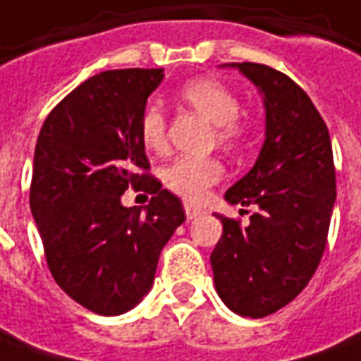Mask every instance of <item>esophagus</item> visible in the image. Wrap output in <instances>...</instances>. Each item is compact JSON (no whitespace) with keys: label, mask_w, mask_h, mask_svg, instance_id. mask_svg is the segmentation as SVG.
<instances>
[{"label":"esophagus","mask_w":361,"mask_h":361,"mask_svg":"<svg viewBox=\"0 0 361 361\" xmlns=\"http://www.w3.org/2000/svg\"><path fill=\"white\" fill-rule=\"evenodd\" d=\"M185 212H186V218H188V220H195L196 216H202V214H204V210H202L200 206L188 204V202H186V204H185Z\"/></svg>","instance_id":"esophagus-1"}]
</instances>
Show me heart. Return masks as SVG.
<instances>
[{"mask_svg":"<svg viewBox=\"0 0 361 361\" xmlns=\"http://www.w3.org/2000/svg\"><path fill=\"white\" fill-rule=\"evenodd\" d=\"M180 100L216 123V139L226 147H240L247 129L240 119V100L226 84L214 78L186 82L178 92ZM139 139L147 151H163L166 145V121L157 106H147L139 118ZM224 176L218 159L178 157L161 171L163 185L190 202H200Z\"/></svg>","mask_w":361,"mask_h":361,"instance_id":"1","label":"heart"}]
</instances>
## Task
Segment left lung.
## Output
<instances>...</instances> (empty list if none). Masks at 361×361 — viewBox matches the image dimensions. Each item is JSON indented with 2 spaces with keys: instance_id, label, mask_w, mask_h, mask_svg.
I'll return each instance as SVG.
<instances>
[{
  "instance_id": "1",
  "label": "left lung",
  "mask_w": 361,
  "mask_h": 361,
  "mask_svg": "<svg viewBox=\"0 0 361 361\" xmlns=\"http://www.w3.org/2000/svg\"><path fill=\"white\" fill-rule=\"evenodd\" d=\"M232 66L259 88L267 126L257 163L226 192L228 202L255 212L245 228L218 216L224 232L210 261L226 307L263 318L289 305L322 259L336 169L326 123L297 82L257 62Z\"/></svg>"
}]
</instances>
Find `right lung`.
Listing matches in <instances>:
<instances>
[{"mask_svg":"<svg viewBox=\"0 0 361 361\" xmlns=\"http://www.w3.org/2000/svg\"><path fill=\"white\" fill-rule=\"evenodd\" d=\"M163 68L106 71L44 119L35 145L31 212L52 279L96 314L133 309L155 279L161 250L185 222L183 202L149 173L139 118ZM153 194L145 211L118 198Z\"/></svg>","mask_w":361,"mask_h":361,"instance_id":"add662e5","label":"right lung"}]
</instances>
